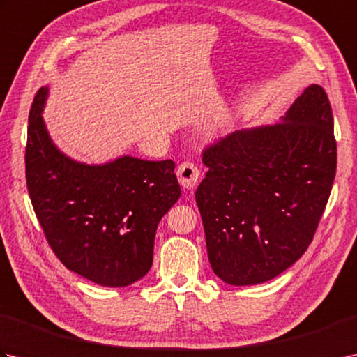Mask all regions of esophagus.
Segmentation results:
<instances>
[{"label":"esophagus","instance_id":"1","mask_svg":"<svg viewBox=\"0 0 357 357\" xmlns=\"http://www.w3.org/2000/svg\"><path fill=\"white\" fill-rule=\"evenodd\" d=\"M176 174L181 185H183L185 190H192V188L196 185V183H198L199 169L193 162L185 161L183 164H179Z\"/></svg>","mask_w":357,"mask_h":357}]
</instances>
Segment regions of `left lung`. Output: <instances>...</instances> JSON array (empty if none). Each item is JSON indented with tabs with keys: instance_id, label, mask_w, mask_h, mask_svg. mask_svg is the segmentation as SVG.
I'll list each match as a JSON object with an SVG mask.
<instances>
[{
	"instance_id": "8db88e82",
	"label": "left lung",
	"mask_w": 357,
	"mask_h": 357,
	"mask_svg": "<svg viewBox=\"0 0 357 357\" xmlns=\"http://www.w3.org/2000/svg\"><path fill=\"white\" fill-rule=\"evenodd\" d=\"M333 113L312 84L282 121L236 130L204 150L196 190L215 275L230 285L276 278L313 241L336 174Z\"/></svg>"
}]
</instances>
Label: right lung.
<instances>
[{
	"label": "right lung",
	"mask_w": 357,
	"mask_h": 357,
	"mask_svg": "<svg viewBox=\"0 0 357 357\" xmlns=\"http://www.w3.org/2000/svg\"><path fill=\"white\" fill-rule=\"evenodd\" d=\"M49 89L29 113L26 179L50 248L70 271L102 287H127L149 273L158 224L179 199L174 162L121 156L84 164L66 156L43 119Z\"/></svg>",
	"instance_id": "obj_1"
}]
</instances>
